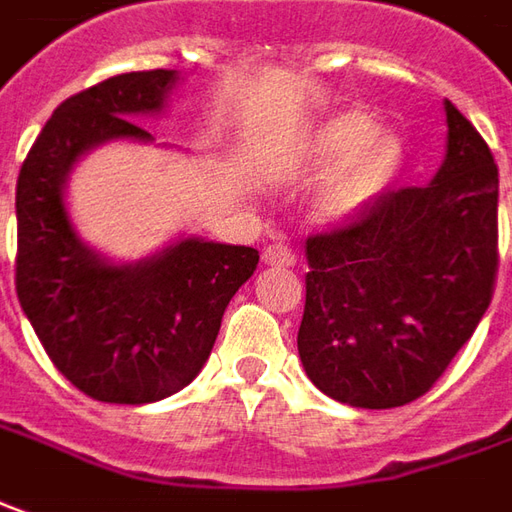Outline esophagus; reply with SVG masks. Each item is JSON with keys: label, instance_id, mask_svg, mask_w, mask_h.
Instances as JSON below:
<instances>
[{"label": "esophagus", "instance_id": "obj_1", "mask_svg": "<svg viewBox=\"0 0 512 512\" xmlns=\"http://www.w3.org/2000/svg\"><path fill=\"white\" fill-rule=\"evenodd\" d=\"M263 263L266 266H294L297 263V255L291 252V246L285 243H269L263 249Z\"/></svg>", "mask_w": 512, "mask_h": 512}]
</instances>
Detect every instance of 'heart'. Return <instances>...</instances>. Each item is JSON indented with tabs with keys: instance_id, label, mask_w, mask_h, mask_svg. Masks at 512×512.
Returning <instances> with one entry per match:
<instances>
[{
	"instance_id": "heart-1",
	"label": "heart",
	"mask_w": 512,
	"mask_h": 512,
	"mask_svg": "<svg viewBox=\"0 0 512 512\" xmlns=\"http://www.w3.org/2000/svg\"><path fill=\"white\" fill-rule=\"evenodd\" d=\"M406 148L395 131H378L373 114L358 109L330 114L311 128L283 159V173L330 170L316 190L322 221H347L367 210L403 168Z\"/></svg>"
}]
</instances>
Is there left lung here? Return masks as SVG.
I'll return each mask as SVG.
<instances>
[{
  "mask_svg": "<svg viewBox=\"0 0 512 512\" xmlns=\"http://www.w3.org/2000/svg\"><path fill=\"white\" fill-rule=\"evenodd\" d=\"M446 159L305 241L297 350L333 401L392 409L426 395L474 336L499 269V168L446 100Z\"/></svg>",
  "mask_w": 512,
  "mask_h": 512,
  "instance_id": "1",
  "label": "left lung"
}]
</instances>
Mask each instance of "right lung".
Segmentation results:
<instances>
[{
    "mask_svg": "<svg viewBox=\"0 0 512 512\" xmlns=\"http://www.w3.org/2000/svg\"><path fill=\"white\" fill-rule=\"evenodd\" d=\"M176 69L125 72L66 97L16 182V294L47 356L72 387L103 403H154L184 389L210 358L229 300L257 249L182 238L137 263H109L81 241L66 179L111 139L154 142L134 123L159 114Z\"/></svg>",
    "mask_w": 512,
    "mask_h": 512,
    "instance_id": "1",
    "label": "right lung"
}]
</instances>
